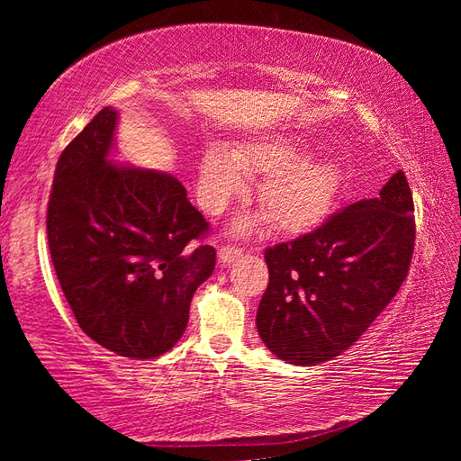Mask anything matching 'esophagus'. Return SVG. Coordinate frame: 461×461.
<instances>
[{
    "label": "esophagus",
    "instance_id": "esophagus-1",
    "mask_svg": "<svg viewBox=\"0 0 461 461\" xmlns=\"http://www.w3.org/2000/svg\"><path fill=\"white\" fill-rule=\"evenodd\" d=\"M241 254V248L238 246H221L220 252H217V256H220V262L221 264H230L238 258V256Z\"/></svg>",
    "mask_w": 461,
    "mask_h": 461
}]
</instances>
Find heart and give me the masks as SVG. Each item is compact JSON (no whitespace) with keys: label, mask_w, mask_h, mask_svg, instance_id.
<instances>
[{"label":"heart","mask_w":461,"mask_h":461,"mask_svg":"<svg viewBox=\"0 0 461 461\" xmlns=\"http://www.w3.org/2000/svg\"><path fill=\"white\" fill-rule=\"evenodd\" d=\"M303 140L286 134L264 136L240 144L236 152L212 144L203 152L199 194L207 212L220 213L238 194L246 193L248 176H267L262 205L276 228L303 233L317 228L335 205L341 191V173L330 160L305 158ZM241 221L240 228H248Z\"/></svg>","instance_id":"heart-1"}]
</instances>
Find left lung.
Returning <instances> with one entry per match:
<instances>
[{
	"mask_svg": "<svg viewBox=\"0 0 461 461\" xmlns=\"http://www.w3.org/2000/svg\"><path fill=\"white\" fill-rule=\"evenodd\" d=\"M412 193L402 170L374 199L264 252L270 280L256 327L280 360L315 366L346 352L399 293L415 248Z\"/></svg>",
	"mask_w": 461,
	"mask_h": 461,
	"instance_id": "left-lung-1",
	"label": "left lung"
}]
</instances>
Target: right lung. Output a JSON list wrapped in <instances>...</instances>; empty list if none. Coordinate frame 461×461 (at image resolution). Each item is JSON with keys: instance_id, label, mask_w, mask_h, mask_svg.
<instances>
[{"instance_id": "right-lung-1", "label": "right lung", "mask_w": 461, "mask_h": 461, "mask_svg": "<svg viewBox=\"0 0 461 461\" xmlns=\"http://www.w3.org/2000/svg\"><path fill=\"white\" fill-rule=\"evenodd\" d=\"M118 112L104 107L57 162L46 213L50 258L77 323L131 360L168 352L212 276L209 230L178 178L112 160Z\"/></svg>"}]
</instances>
